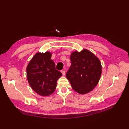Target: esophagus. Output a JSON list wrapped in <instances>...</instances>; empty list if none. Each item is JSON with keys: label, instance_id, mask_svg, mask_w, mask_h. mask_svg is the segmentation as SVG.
<instances>
[{"label": "esophagus", "instance_id": "esophagus-1", "mask_svg": "<svg viewBox=\"0 0 129 129\" xmlns=\"http://www.w3.org/2000/svg\"><path fill=\"white\" fill-rule=\"evenodd\" d=\"M61 73H62V75H63V76H64V75H65L66 73H65V71H61Z\"/></svg>", "mask_w": 129, "mask_h": 129}]
</instances>
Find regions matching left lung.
<instances>
[{"mask_svg": "<svg viewBox=\"0 0 129 129\" xmlns=\"http://www.w3.org/2000/svg\"><path fill=\"white\" fill-rule=\"evenodd\" d=\"M71 66L66 74L73 89L80 94L91 91L99 83L102 74L99 58L87 49L72 53Z\"/></svg>", "mask_w": 129, "mask_h": 129, "instance_id": "left-lung-1", "label": "left lung"}]
</instances>
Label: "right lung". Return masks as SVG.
<instances>
[{"label": "right lung", "instance_id": "1", "mask_svg": "<svg viewBox=\"0 0 129 129\" xmlns=\"http://www.w3.org/2000/svg\"><path fill=\"white\" fill-rule=\"evenodd\" d=\"M52 53L38 52L29 61L26 68L27 78L30 87L42 96H49L55 91L57 81L62 75L55 69L51 60Z\"/></svg>", "mask_w": 129, "mask_h": 129}]
</instances>
